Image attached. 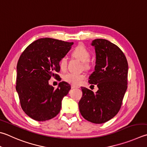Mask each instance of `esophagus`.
<instances>
[{"mask_svg":"<svg viewBox=\"0 0 147 147\" xmlns=\"http://www.w3.org/2000/svg\"><path fill=\"white\" fill-rule=\"evenodd\" d=\"M71 89H74V88H77V86H74V85H71Z\"/></svg>","mask_w":147,"mask_h":147,"instance_id":"34e87169","label":"esophagus"}]
</instances>
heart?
<instances>
[{"label": "heart", "instance_id": "b5f03b06", "mask_svg": "<svg viewBox=\"0 0 147 147\" xmlns=\"http://www.w3.org/2000/svg\"><path fill=\"white\" fill-rule=\"evenodd\" d=\"M71 56L82 61L85 68L90 69L92 66V63L90 60L91 57L90 52L83 44H79L74 48L71 52ZM58 64L61 70L65 71L67 68L68 65V60L66 57L63 56L61 57ZM85 78L86 76L82 74L68 73L63 76V80L65 81L76 86L79 85Z\"/></svg>", "mask_w": 147, "mask_h": 147}]
</instances>
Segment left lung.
<instances>
[{
    "mask_svg": "<svg viewBox=\"0 0 147 147\" xmlns=\"http://www.w3.org/2000/svg\"><path fill=\"white\" fill-rule=\"evenodd\" d=\"M91 45L95 49L96 65L88 82L97 85L98 90L95 93L82 87L79 107L86 120L103 123L120 109L127 88L128 63L121 50L109 41L95 39Z\"/></svg>",
    "mask_w": 147,
    "mask_h": 147,
    "instance_id": "1",
    "label": "left lung"
}]
</instances>
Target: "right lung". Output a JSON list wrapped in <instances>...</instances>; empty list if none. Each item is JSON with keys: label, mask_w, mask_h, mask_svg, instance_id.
<instances>
[{"label": "right lung", "mask_w": 147, "mask_h": 147, "mask_svg": "<svg viewBox=\"0 0 147 147\" xmlns=\"http://www.w3.org/2000/svg\"><path fill=\"white\" fill-rule=\"evenodd\" d=\"M73 42L40 38L27 47L20 55L16 70V90L24 111L33 120H50L59 113L63 98L71 86L61 82L55 88L49 84L51 77L59 76V59L65 56Z\"/></svg>", "instance_id": "obj_1"}]
</instances>
